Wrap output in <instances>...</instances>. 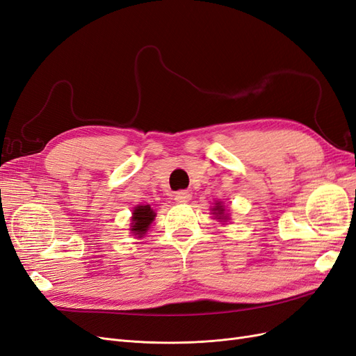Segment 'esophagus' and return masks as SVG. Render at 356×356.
Masks as SVG:
<instances>
[{"label": "esophagus", "instance_id": "obj_1", "mask_svg": "<svg viewBox=\"0 0 356 356\" xmlns=\"http://www.w3.org/2000/svg\"><path fill=\"white\" fill-rule=\"evenodd\" d=\"M191 200V193L188 191H180L175 195V201L177 204H186Z\"/></svg>", "mask_w": 356, "mask_h": 356}]
</instances>
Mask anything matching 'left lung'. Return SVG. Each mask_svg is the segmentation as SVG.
I'll use <instances>...</instances> for the list:
<instances>
[{
  "mask_svg": "<svg viewBox=\"0 0 356 356\" xmlns=\"http://www.w3.org/2000/svg\"><path fill=\"white\" fill-rule=\"evenodd\" d=\"M211 211H213V214H216L217 219H220V222L227 220V214H225V207H223L220 201L216 202V205L211 209Z\"/></svg>",
  "mask_w": 356,
  "mask_h": 356,
  "instance_id": "8db88e82",
  "label": "left lung"
}]
</instances>
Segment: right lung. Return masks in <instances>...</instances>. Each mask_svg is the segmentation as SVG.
<instances>
[{
    "mask_svg": "<svg viewBox=\"0 0 356 356\" xmlns=\"http://www.w3.org/2000/svg\"><path fill=\"white\" fill-rule=\"evenodd\" d=\"M154 219L155 211L151 209V205H137L131 216V234L142 238L147 232V229L154 222Z\"/></svg>",
    "mask_w": 356,
    "mask_h": 356,
    "instance_id": "1",
    "label": "right lung"
}]
</instances>
